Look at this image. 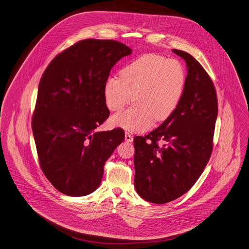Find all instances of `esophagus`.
I'll return each instance as SVG.
<instances>
[{"mask_svg": "<svg viewBox=\"0 0 249 249\" xmlns=\"http://www.w3.org/2000/svg\"><path fill=\"white\" fill-rule=\"evenodd\" d=\"M125 140L127 141V142H133V140H134V138H133V136H132V134H129V133H125Z\"/></svg>", "mask_w": 249, "mask_h": 249, "instance_id": "1", "label": "esophagus"}]
</instances>
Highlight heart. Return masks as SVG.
Returning <instances> with one entry per match:
<instances>
[{
	"label": "heart",
	"mask_w": 249,
	"mask_h": 249,
	"mask_svg": "<svg viewBox=\"0 0 249 249\" xmlns=\"http://www.w3.org/2000/svg\"><path fill=\"white\" fill-rule=\"evenodd\" d=\"M182 64L174 58L146 54L127 64L120 78L109 77L104 84L108 109L117 112L134 100L129 109L113 115L112 125L130 132H142L153 123L168 119L177 108L185 87Z\"/></svg>",
	"instance_id": "obj_1"
}]
</instances>
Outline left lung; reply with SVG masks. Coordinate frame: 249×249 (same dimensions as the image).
<instances>
[{"label": "left lung", "mask_w": 249, "mask_h": 249, "mask_svg": "<svg viewBox=\"0 0 249 249\" xmlns=\"http://www.w3.org/2000/svg\"><path fill=\"white\" fill-rule=\"evenodd\" d=\"M172 51L188 68L179 104L158 128L134 138V187L141 198L154 204L173 201L196 183L211 158L218 115L209 74L189 53Z\"/></svg>", "instance_id": "8db88e82"}]
</instances>
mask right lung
I'll return each instance as SVG.
<instances>
[{
    "label": "right lung",
    "instance_id": "1",
    "mask_svg": "<svg viewBox=\"0 0 249 249\" xmlns=\"http://www.w3.org/2000/svg\"><path fill=\"white\" fill-rule=\"evenodd\" d=\"M132 49L116 40H79L49 63L38 83L32 131L41 171L58 192L85 196L101 183L104 165L124 140L121 128L96 132L110 115L104 84Z\"/></svg>",
    "mask_w": 249,
    "mask_h": 249
}]
</instances>
